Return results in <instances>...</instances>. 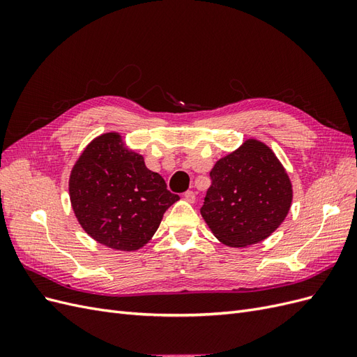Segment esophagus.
I'll use <instances>...</instances> for the list:
<instances>
[{"instance_id":"34e87169","label":"esophagus","mask_w":357,"mask_h":357,"mask_svg":"<svg viewBox=\"0 0 357 357\" xmlns=\"http://www.w3.org/2000/svg\"><path fill=\"white\" fill-rule=\"evenodd\" d=\"M185 199H186L188 202L193 204V202H195V199H197V193L192 192V190H188V192L185 193Z\"/></svg>"}]
</instances>
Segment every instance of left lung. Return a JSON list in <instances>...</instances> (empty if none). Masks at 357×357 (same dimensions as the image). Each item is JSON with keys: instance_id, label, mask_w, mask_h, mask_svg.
<instances>
[{"instance_id": "left-lung-1", "label": "left lung", "mask_w": 357, "mask_h": 357, "mask_svg": "<svg viewBox=\"0 0 357 357\" xmlns=\"http://www.w3.org/2000/svg\"><path fill=\"white\" fill-rule=\"evenodd\" d=\"M201 215L222 244L244 248L266 240L289 214L294 188L271 147L247 138L210 171Z\"/></svg>"}]
</instances>
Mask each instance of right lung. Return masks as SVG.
Here are the masks:
<instances>
[{
    "mask_svg": "<svg viewBox=\"0 0 357 357\" xmlns=\"http://www.w3.org/2000/svg\"><path fill=\"white\" fill-rule=\"evenodd\" d=\"M68 192L83 231L117 252L144 247L164 213L180 199L114 131L95 137L84 147L73 165Z\"/></svg>",
    "mask_w": 357,
    "mask_h": 357,
    "instance_id": "right-lung-1",
    "label": "right lung"
}]
</instances>
